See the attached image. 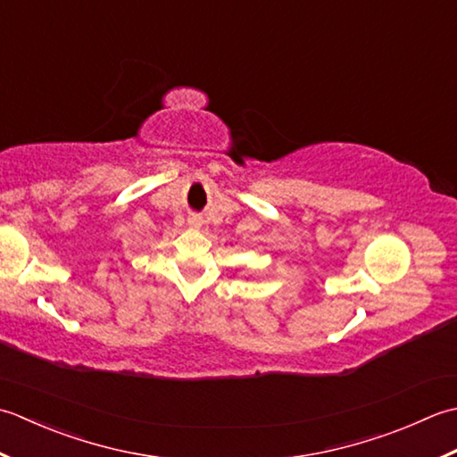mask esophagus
<instances>
[{"label":"esophagus","mask_w":457,"mask_h":457,"mask_svg":"<svg viewBox=\"0 0 457 457\" xmlns=\"http://www.w3.org/2000/svg\"><path fill=\"white\" fill-rule=\"evenodd\" d=\"M203 225V219L199 215H191L189 217V227L191 228H199Z\"/></svg>","instance_id":"1"}]
</instances>
